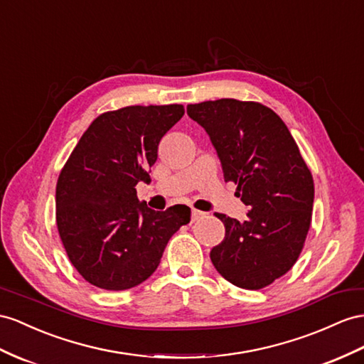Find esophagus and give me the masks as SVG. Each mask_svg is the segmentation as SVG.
I'll list each match as a JSON object with an SVG mask.
<instances>
[{
    "label": "esophagus",
    "instance_id": "esophagus-1",
    "mask_svg": "<svg viewBox=\"0 0 364 364\" xmlns=\"http://www.w3.org/2000/svg\"><path fill=\"white\" fill-rule=\"evenodd\" d=\"M204 217V213L201 212V210H197V209H192L191 210V218H192V221H197V220H200V218H203Z\"/></svg>",
    "mask_w": 364,
    "mask_h": 364
}]
</instances>
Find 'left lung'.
Returning <instances> with one entry per match:
<instances>
[{"mask_svg": "<svg viewBox=\"0 0 364 364\" xmlns=\"http://www.w3.org/2000/svg\"><path fill=\"white\" fill-rule=\"evenodd\" d=\"M206 130L226 181L250 209L240 223L215 213L225 240L210 250L221 277L243 289L266 287L300 255L311 226L314 180L295 139L272 109L221 98L188 106Z\"/></svg>", "mask_w": 364, "mask_h": 364, "instance_id": "8db88e82", "label": "left lung"}]
</instances>
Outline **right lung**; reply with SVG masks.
<instances>
[{
  "mask_svg": "<svg viewBox=\"0 0 364 364\" xmlns=\"http://www.w3.org/2000/svg\"><path fill=\"white\" fill-rule=\"evenodd\" d=\"M184 115L181 105L127 106L100 115L57 183V226L70 263L90 284L124 291L146 282L167 241L191 221L176 204L152 210L135 186L147 181L158 144Z\"/></svg>",
  "mask_w": 364,
  "mask_h": 364,
  "instance_id": "obj_1",
  "label": "right lung"
}]
</instances>
